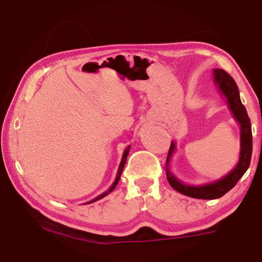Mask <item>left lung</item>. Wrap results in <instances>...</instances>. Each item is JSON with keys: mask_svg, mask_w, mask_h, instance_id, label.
Wrapping results in <instances>:
<instances>
[{"mask_svg": "<svg viewBox=\"0 0 262 262\" xmlns=\"http://www.w3.org/2000/svg\"><path fill=\"white\" fill-rule=\"evenodd\" d=\"M213 81L214 84L219 89L220 93L226 99L227 105H229L233 117L237 121V124L240 125L241 148L237 164L230 173H227L219 180L203 183V185H187V183H183L178 179L170 170V160L176 152L174 142H171L165 164L166 178H168L171 187L178 192L186 194L188 197L198 199H216L224 196L227 191H230L247 172L252 154L251 122H250L246 107L241 102L240 92H238V88L235 81L225 71L221 69H215L213 71Z\"/></svg>", "mask_w": 262, "mask_h": 262, "instance_id": "obj_1", "label": "left lung"}]
</instances>
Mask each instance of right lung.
Masks as SVG:
<instances>
[{"label": "right lung", "instance_id": "1", "mask_svg": "<svg viewBox=\"0 0 262 262\" xmlns=\"http://www.w3.org/2000/svg\"><path fill=\"white\" fill-rule=\"evenodd\" d=\"M129 149H130V145H129V146H127V147H126V149H125V151H124V154H122V158H121V161H120V164H119L118 171H117L116 179H115V181H114L113 185H111V187L109 188V190H108V191H104V192H103V193H101V194H99L98 197H96V198H94V199L90 200V202H88L86 204H91V203H94V202H97V200H99V199H101V198L105 197V196H107L108 193H110V192L113 191L114 189L116 188L117 183H118V181H119V179H120V176H121V173H122V170H124V166H125V164H126V161H127L128 153H129Z\"/></svg>", "mask_w": 262, "mask_h": 262}]
</instances>
